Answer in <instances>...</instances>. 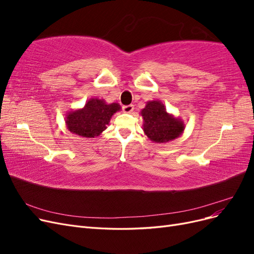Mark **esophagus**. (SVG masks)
I'll list each match as a JSON object with an SVG mask.
<instances>
[{"label": "esophagus", "instance_id": "esophagus-1", "mask_svg": "<svg viewBox=\"0 0 254 254\" xmlns=\"http://www.w3.org/2000/svg\"><path fill=\"white\" fill-rule=\"evenodd\" d=\"M133 109H134L133 105H127V106H123V107H122V110L124 111L125 113H130V112H132V111H133Z\"/></svg>", "mask_w": 254, "mask_h": 254}]
</instances>
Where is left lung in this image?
Instances as JSON below:
<instances>
[{
	"instance_id": "obj_1",
	"label": "left lung",
	"mask_w": 254,
	"mask_h": 254,
	"mask_svg": "<svg viewBox=\"0 0 254 254\" xmlns=\"http://www.w3.org/2000/svg\"><path fill=\"white\" fill-rule=\"evenodd\" d=\"M141 114L144 120V132L152 142H170L183 132V122L168 114L164 105L158 101L147 103Z\"/></svg>"
}]
</instances>
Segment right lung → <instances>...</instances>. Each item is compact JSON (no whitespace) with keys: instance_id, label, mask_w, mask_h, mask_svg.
<instances>
[{"instance_id":"obj_1","label":"right lung","mask_w":254,"mask_h":254,"mask_svg":"<svg viewBox=\"0 0 254 254\" xmlns=\"http://www.w3.org/2000/svg\"><path fill=\"white\" fill-rule=\"evenodd\" d=\"M121 109L117 103L107 105L102 99L92 98L82 109L66 115V126L72 133L83 137H95L109 124L112 115Z\"/></svg>"}]
</instances>
